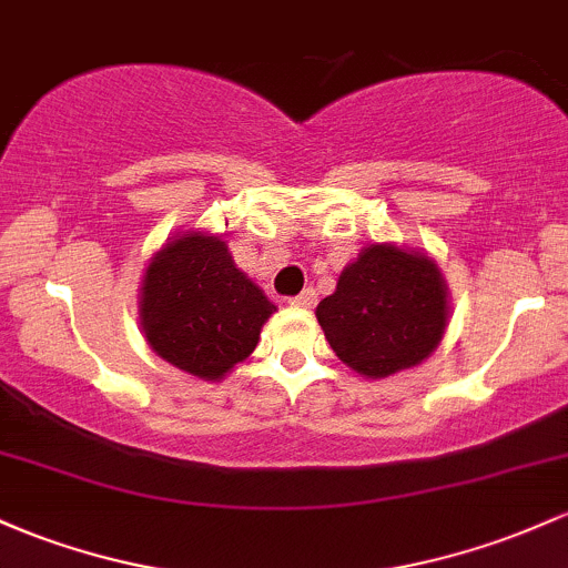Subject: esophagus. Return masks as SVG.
<instances>
[{"label": "esophagus", "instance_id": "34e87169", "mask_svg": "<svg viewBox=\"0 0 568 568\" xmlns=\"http://www.w3.org/2000/svg\"><path fill=\"white\" fill-rule=\"evenodd\" d=\"M288 302L294 304V307H313V304L317 302V294H315V288H304L302 294L291 296Z\"/></svg>", "mask_w": 568, "mask_h": 568}]
</instances>
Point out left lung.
Returning <instances> with one entry per match:
<instances>
[{
  "label": "left lung",
  "mask_w": 568,
  "mask_h": 568,
  "mask_svg": "<svg viewBox=\"0 0 568 568\" xmlns=\"http://www.w3.org/2000/svg\"><path fill=\"white\" fill-rule=\"evenodd\" d=\"M332 351L364 377L420 364L445 334V283L428 255L372 245L315 310Z\"/></svg>",
  "instance_id": "8db88e82"
}]
</instances>
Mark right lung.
I'll return each mask as SVG.
<instances>
[{
    "mask_svg": "<svg viewBox=\"0 0 568 568\" xmlns=\"http://www.w3.org/2000/svg\"><path fill=\"white\" fill-rule=\"evenodd\" d=\"M140 310L148 342L161 358L217 379L255 351L274 304L234 264L226 242L185 234L148 266Z\"/></svg>",
    "mask_w": 568,
    "mask_h": 568,
    "instance_id": "right-lung-1",
    "label": "right lung"
}]
</instances>
